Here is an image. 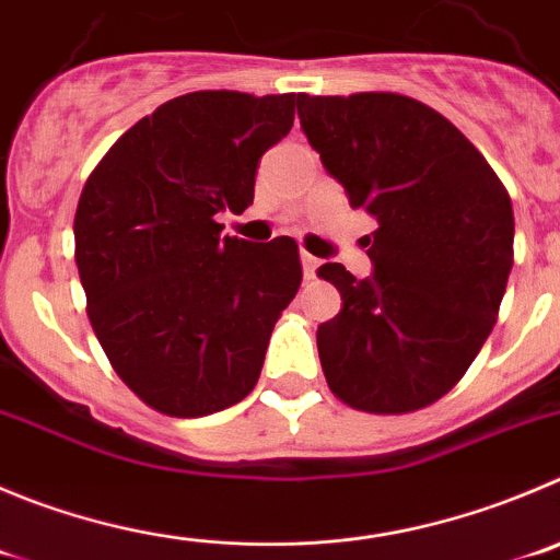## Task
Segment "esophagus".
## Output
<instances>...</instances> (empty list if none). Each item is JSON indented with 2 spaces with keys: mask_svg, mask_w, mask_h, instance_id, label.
Returning a JSON list of instances; mask_svg holds the SVG:
<instances>
[{
  "mask_svg": "<svg viewBox=\"0 0 560 560\" xmlns=\"http://www.w3.org/2000/svg\"><path fill=\"white\" fill-rule=\"evenodd\" d=\"M301 265H304V276L306 279H315L317 268H320V259L312 254H306V250H301Z\"/></svg>",
  "mask_w": 560,
  "mask_h": 560,
  "instance_id": "1",
  "label": "esophagus"
}]
</instances>
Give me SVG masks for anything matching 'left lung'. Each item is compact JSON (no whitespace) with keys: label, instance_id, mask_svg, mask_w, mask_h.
Segmentation results:
<instances>
[{"label":"left lung","instance_id":"8db88e82","mask_svg":"<svg viewBox=\"0 0 560 560\" xmlns=\"http://www.w3.org/2000/svg\"><path fill=\"white\" fill-rule=\"evenodd\" d=\"M301 129L353 209L373 273H317L342 310L317 328L339 400L404 415L458 384L498 320L514 265V209L478 149L428 104L400 93L301 96Z\"/></svg>","mask_w":560,"mask_h":560}]
</instances>
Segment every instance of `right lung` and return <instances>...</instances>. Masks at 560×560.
<instances>
[{
	"label": "right lung",
	"instance_id": "1",
	"mask_svg": "<svg viewBox=\"0 0 560 560\" xmlns=\"http://www.w3.org/2000/svg\"><path fill=\"white\" fill-rule=\"evenodd\" d=\"M301 96L198 91L160 104L88 176L74 218L88 317L115 373L151 409L203 417L254 389L270 331L301 287L292 237H229L259 160Z\"/></svg>",
	"mask_w": 560,
	"mask_h": 560
}]
</instances>
